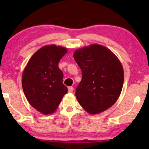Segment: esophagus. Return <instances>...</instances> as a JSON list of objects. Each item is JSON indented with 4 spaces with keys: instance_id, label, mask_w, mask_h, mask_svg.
<instances>
[{
    "instance_id": "esophagus-1",
    "label": "esophagus",
    "mask_w": 149,
    "mask_h": 149,
    "mask_svg": "<svg viewBox=\"0 0 149 149\" xmlns=\"http://www.w3.org/2000/svg\"><path fill=\"white\" fill-rule=\"evenodd\" d=\"M73 91H74V87H68V92L71 93V92Z\"/></svg>"
}]
</instances>
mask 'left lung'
Returning <instances> with one entry per match:
<instances>
[{"mask_svg": "<svg viewBox=\"0 0 149 149\" xmlns=\"http://www.w3.org/2000/svg\"><path fill=\"white\" fill-rule=\"evenodd\" d=\"M74 58L82 73L75 97L83 108L89 114H97L114 105L124 80L118 57L104 46L93 44L77 49Z\"/></svg>", "mask_w": 149, "mask_h": 149, "instance_id": "left-lung-1", "label": "left lung"}]
</instances>
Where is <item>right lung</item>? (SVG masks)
I'll return each instance as SVG.
<instances>
[{
    "label": "right lung",
    "mask_w": 149,
    "mask_h": 149,
    "mask_svg": "<svg viewBox=\"0 0 149 149\" xmlns=\"http://www.w3.org/2000/svg\"><path fill=\"white\" fill-rule=\"evenodd\" d=\"M67 52L65 47L45 45L35 52L23 72L22 84L27 101L45 115L54 113L68 92L58 68Z\"/></svg>",
    "instance_id": "add662e5"
}]
</instances>
